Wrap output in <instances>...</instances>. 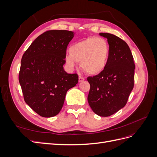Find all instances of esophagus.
Listing matches in <instances>:
<instances>
[{"label":"esophagus","mask_w":157,"mask_h":157,"mask_svg":"<svg viewBox=\"0 0 157 157\" xmlns=\"http://www.w3.org/2000/svg\"><path fill=\"white\" fill-rule=\"evenodd\" d=\"M84 78L82 77H80V76H79V77H78V82H81L84 81Z\"/></svg>","instance_id":"obj_1"}]
</instances>
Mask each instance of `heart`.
Returning a JSON list of instances; mask_svg holds the SVG:
<instances>
[{"label": "heart", "instance_id": "obj_1", "mask_svg": "<svg viewBox=\"0 0 157 157\" xmlns=\"http://www.w3.org/2000/svg\"><path fill=\"white\" fill-rule=\"evenodd\" d=\"M65 56L66 64L73 69L77 62L88 74L98 75L105 69L109 58L110 48L108 42L101 37H88L75 42Z\"/></svg>", "mask_w": 157, "mask_h": 157}]
</instances>
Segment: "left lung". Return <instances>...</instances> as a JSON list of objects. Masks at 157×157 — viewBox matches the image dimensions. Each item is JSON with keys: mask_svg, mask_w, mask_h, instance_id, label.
I'll return each mask as SVG.
<instances>
[{"mask_svg": "<svg viewBox=\"0 0 157 157\" xmlns=\"http://www.w3.org/2000/svg\"><path fill=\"white\" fill-rule=\"evenodd\" d=\"M99 35L107 39L109 58L103 72L88 77V101L96 115L109 117L126 105L134 88L135 65L126 42L110 33H100Z\"/></svg>", "mask_w": 157, "mask_h": 157, "instance_id": "1", "label": "left lung"}]
</instances>
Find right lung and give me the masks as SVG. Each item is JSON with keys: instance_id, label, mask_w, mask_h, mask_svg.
I'll list each match as a JSON object with an SVG mask.
<instances>
[{"instance_id": "obj_1", "label": "right lung", "mask_w": 157, "mask_h": 157, "mask_svg": "<svg viewBox=\"0 0 157 157\" xmlns=\"http://www.w3.org/2000/svg\"><path fill=\"white\" fill-rule=\"evenodd\" d=\"M75 35L67 30L48 31L38 36L23 54L19 73L25 103L43 117L58 115L66 94L78 83L77 74L63 69L66 50Z\"/></svg>"}]
</instances>
